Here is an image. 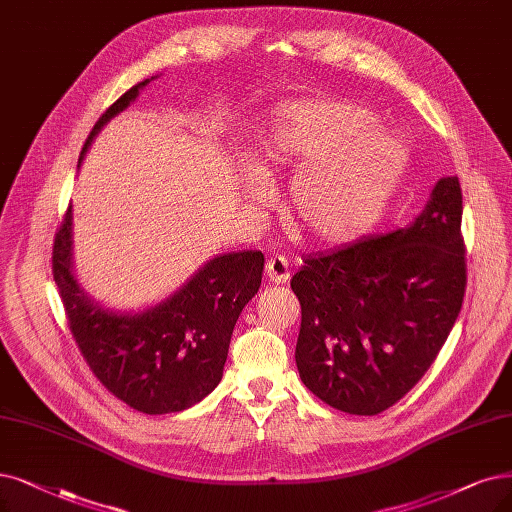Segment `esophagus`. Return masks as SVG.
<instances>
[{
    "mask_svg": "<svg viewBox=\"0 0 512 512\" xmlns=\"http://www.w3.org/2000/svg\"><path fill=\"white\" fill-rule=\"evenodd\" d=\"M267 277L273 283H285L290 279V264L281 254L279 256H271L267 260Z\"/></svg>",
    "mask_w": 512,
    "mask_h": 512,
    "instance_id": "esophagus-1",
    "label": "esophagus"
}]
</instances>
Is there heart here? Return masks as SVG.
I'll return each instance as SVG.
<instances>
[{
	"label": "heart",
	"mask_w": 512,
	"mask_h": 512,
	"mask_svg": "<svg viewBox=\"0 0 512 512\" xmlns=\"http://www.w3.org/2000/svg\"><path fill=\"white\" fill-rule=\"evenodd\" d=\"M405 161L403 142L374 128L367 109L311 100L285 113L262 138L252 168L262 178L300 170L292 182L294 222L317 241H344L378 220Z\"/></svg>",
	"instance_id": "b5f03b06"
}]
</instances>
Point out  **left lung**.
I'll use <instances>...</instances> for the list:
<instances>
[{
  "label": "left lung",
  "instance_id": "left-lung-1",
  "mask_svg": "<svg viewBox=\"0 0 512 512\" xmlns=\"http://www.w3.org/2000/svg\"><path fill=\"white\" fill-rule=\"evenodd\" d=\"M462 189L441 178L405 229L306 256L290 285L302 321L296 365L323 403L376 416L437 359L466 292Z\"/></svg>",
  "mask_w": 512,
  "mask_h": 512
}]
</instances>
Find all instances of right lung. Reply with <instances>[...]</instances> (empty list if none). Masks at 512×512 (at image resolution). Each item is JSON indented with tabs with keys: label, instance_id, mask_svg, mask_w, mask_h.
<instances>
[{
	"label": "right lung",
	"instance_id": "1",
	"mask_svg": "<svg viewBox=\"0 0 512 512\" xmlns=\"http://www.w3.org/2000/svg\"><path fill=\"white\" fill-rule=\"evenodd\" d=\"M147 84L149 79L132 86L100 115L81 157L100 128ZM262 269L264 256L258 250L216 256L155 309L117 315L94 304L73 277L71 208L52 248V275L79 353L109 393L153 416L187 410L218 386L233 327L258 292Z\"/></svg>",
	"mask_w": 512,
	"mask_h": 512
}]
</instances>
